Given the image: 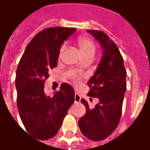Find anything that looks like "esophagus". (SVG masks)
Returning <instances> with one entry per match:
<instances>
[{
    "instance_id": "34e87169",
    "label": "esophagus",
    "mask_w": 150,
    "mask_h": 150,
    "mask_svg": "<svg viewBox=\"0 0 150 150\" xmlns=\"http://www.w3.org/2000/svg\"><path fill=\"white\" fill-rule=\"evenodd\" d=\"M81 100V96L78 94V93H75V103H78L80 102Z\"/></svg>"
}]
</instances>
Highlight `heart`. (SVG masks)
<instances>
[{
    "instance_id": "b5f03b06",
    "label": "heart",
    "mask_w": 150,
    "mask_h": 150,
    "mask_svg": "<svg viewBox=\"0 0 150 150\" xmlns=\"http://www.w3.org/2000/svg\"><path fill=\"white\" fill-rule=\"evenodd\" d=\"M78 45L82 55L94 56L95 53H96V46L91 40L88 39L87 38H81L79 39ZM64 49H65V46H62L60 49V54H62Z\"/></svg>"
}]
</instances>
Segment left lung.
<instances>
[{"instance_id": "8db88e82", "label": "left lung", "mask_w": 150, "mask_h": 150, "mask_svg": "<svg viewBox=\"0 0 150 150\" xmlns=\"http://www.w3.org/2000/svg\"><path fill=\"white\" fill-rule=\"evenodd\" d=\"M87 32L95 38L103 51L97 68L88 82L91 88L88 95L98 98L99 103L91 108L82 99L86 113L79 120V126L86 137L98 142L110 135L120 121L126 91V71L118 47L107 34L91 30Z\"/></svg>"}]
</instances>
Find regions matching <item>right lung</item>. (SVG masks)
<instances>
[{"mask_svg": "<svg viewBox=\"0 0 150 150\" xmlns=\"http://www.w3.org/2000/svg\"><path fill=\"white\" fill-rule=\"evenodd\" d=\"M76 30L75 28H48L36 34L28 44L16 73L17 104L27 132L38 140L58 133L75 100V91L62 83L53 96L44 92L49 70L57 67L61 46Z\"/></svg>", "mask_w": 150, "mask_h": 150, "instance_id": "right-lung-1", "label": "right lung"}]
</instances>
